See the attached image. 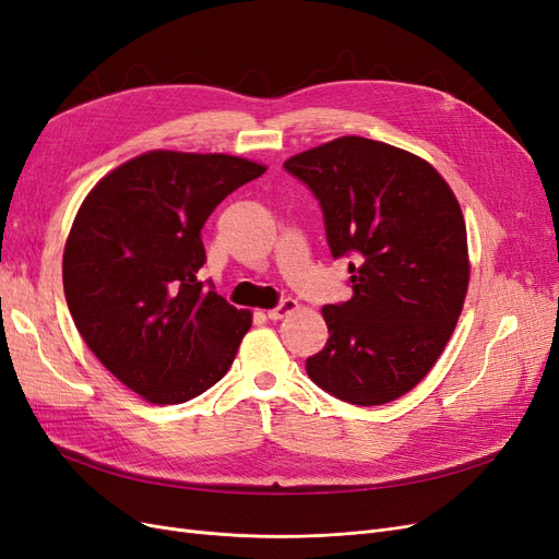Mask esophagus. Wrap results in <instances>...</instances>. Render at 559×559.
I'll return each instance as SVG.
<instances>
[{"mask_svg": "<svg viewBox=\"0 0 559 559\" xmlns=\"http://www.w3.org/2000/svg\"><path fill=\"white\" fill-rule=\"evenodd\" d=\"M296 310H298V300H294V298H284L277 308L267 310V317H270V319H284V317L294 314Z\"/></svg>", "mask_w": 559, "mask_h": 559, "instance_id": "obj_1", "label": "esophagus"}]
</instances>
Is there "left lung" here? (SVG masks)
Listing matches in <instances>:
<instances>
[{"mask_svg": "<svg viewBox=\"0 0 559 559\" xmlns=\"http://www.w3.org/2000/svg\"><path fill=\"white\" fill-rule=\"evenodd\" d=\"M284 167L319 198L333 257H352V298L321 308L329 341L308 376L354 405L396 401L427 378L464 308L471 261L460 202L425 158L357 134Z\"/></svg>", "mask_w": 559, "mask_h": 559, "instance_id": "left-lung-1", "label": "left lung"}]
</instances>
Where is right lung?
I'll use <instances>...</instances> for the list:
<instances>
[{"label":"right lung","mask_w":559,"mask_h":559,"mask_svg":"<svg viewBox=\"0 0 559 559\" xmlns=\"http://www.w3.org/2000/svg\"><path fill=\"white\" fill-rule=\"evenodd\" d=\"M265 170L230 154L156 148L83 198L62 253L67 306L95 357L144 401H191L228 373L251 310L198 282L200 230Z\"/></svg>","instance_id":"1"}]
</instances>
